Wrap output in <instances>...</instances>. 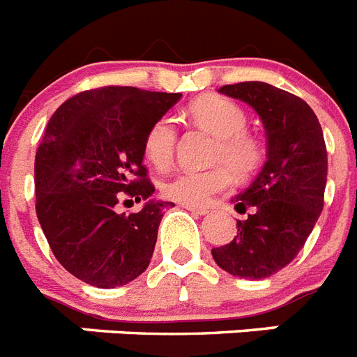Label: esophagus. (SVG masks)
Here are the masks:
<instances>
[{"instance_id": "34e87169", "label": "esophagus", "mask_w": 357, "mask_h": 357, "mask_svg": "<svg viewBox=\"0 0 357 357\" xmlns=\"http://www.w3.org/2000/svg\"><path fill=\"white\" fill-rule=\"evenodd\" d=\"M182 208H185V210H188V211H191V213H197V215H206V213H210V211L206 210V208H200V206L182 204Z\"/></svg>"}]
</instances>
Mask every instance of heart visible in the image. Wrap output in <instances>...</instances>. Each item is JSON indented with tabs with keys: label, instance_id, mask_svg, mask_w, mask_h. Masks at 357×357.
Wrapping results in <instances>:
<instances>
[{
	"label": "heart",
	"instance_id": "1",
	"mask_svg": "<svg viewBox=\"0 0 357 357\" xmlns=\"http://www.w3.org/2000/svg\"><path fill=\"white\" fill-rule=\"evenodd\" d=\"M188 113L197 126L217 137L211 162L217 166L202 172H178L162 182V195L181 204H208L211 197L234 184V171L238 176L257 172L266 149L263 140L246 131L248 114L234 100L225 96H200L193 100ZM176 128L172 119L162 116L149 126L144 138V153L153 166L167 167L175 155Z\"/></svg>",
	"mask_w": 357,
	"mask_h": 357
}]
</instances>
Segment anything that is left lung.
I'll return each instance as SVG.
<instances>
[{
  "instance_id": "left-lung-1",
  "label": "left lung",
  "mask_w": 357,
  "mask_h": 357,
  "mask_svg": "<svg viewBox=\"0 0 357 357\" xmlns=\"http://www.w3.org/2000/svg\"><path fill=\"white\" fill-rule=\"evenodd\" d=\"M220 93L243 100L266 129L268 160L248 190L231 199L237 235L211 250L215 263L231 275L264 279L290 264L325 204L328 158L316 113L296 94L264 82L225 85Z\"/></svg>"
}]
</instances>
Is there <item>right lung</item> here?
I'll return each mask as SVG.
<instances>
[{
  "label": "right lung",
  "mask_w": 357,
  "mask_h": 357,
  "mask_svg": "<svg viewBox=\"0 0 357 357\" xmlns=\"http://www.w3.org/2000/svg\"><path fill=\"white\" fill-rule=\"evenodd\" d=\"M128 85L84 91L56 109L36 151V215L58 263L96 288L122 287L151 261L162 210L149 200L116 213L120 200L149 199L144 138L181 100Z\"/></svg>",
  "instance_id": "obj_1"
}]
</instances>
